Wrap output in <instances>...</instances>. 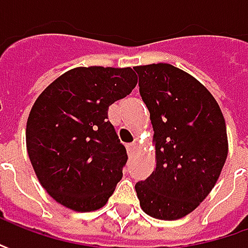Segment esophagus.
<instances>
[{
  "label": "esophagus",
  "instance_id": "1",
  "mask_svg": "<svg viewBox=\"0 0 248 248\" xmlns=\"http://www.w3.org/2000/svg\"><path fill=\"white\" fill-rule=\"evenodd\" d=\"M138 146H139L138 142H132V143H128V145H127V149H128L129 155H132V153H134V152L138 149Z\"/></svg>",
  "mask_w": 248,
  "mask_h": 248
}]
</instances>
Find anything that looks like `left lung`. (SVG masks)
Returning <instances> with one entry per match:
<instances>
[{
  "label": "left lung",
  "instance_id": "8db88e82",
  "mask_svg": "<svg viewBox=\"0 0 248 248\" xmlns=\"http://www.w3.org/2000/svg\"><path fill=\"white\" fill-rule=\"evenodd\" d=\"M134 70L156 142V168L135 190L146 214L178 219L204 200L222 171L228 156L224 116L204 85L172 64Z\"/></svg>",
  "mask_w": 248,
  "mask_h": 248
}]
</instances>
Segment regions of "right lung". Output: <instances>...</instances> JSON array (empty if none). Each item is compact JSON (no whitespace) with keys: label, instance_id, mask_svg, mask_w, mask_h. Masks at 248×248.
Masks as SVG:
<instances>
[{"label":"right lung","instance_id":"obj_1","mask_svg":"<svg viewBox=\"0 0 248 248\" xmlns=\"http://www.w3.org/2000/svg\"><path fill=\"white\" fill-rule=\"evenodd\" d=\"M138 82L131 67H77L49 84L27 119L26 143L37 178L74 211L106 204L128 156L109 121V106Z\"/></svg>","mask_w":248,"mask_h":248}]
</instances>
